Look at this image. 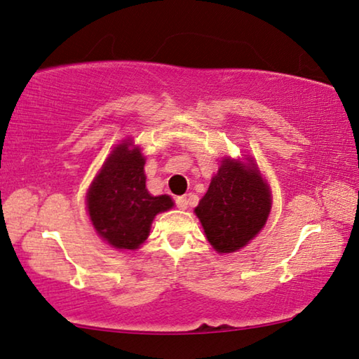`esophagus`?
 <instances>
[{
	"mask_svg": "<svg viewBox=\"0 0 359 359\" xmlns=\"http://www.w3.org/2000/svg\"><path fill=\"white\" fill-rule=\"evenodd\" d=\"M175 204H177V208H179V209L185 210L187 208H189V198H187V196H179V198H175Z\"/></svg>",
	"mask_w": 359,
	"mask_h": 359,
	"instance_id": "esophagus-1",
	"label": "esophagus"
}]
</instances>
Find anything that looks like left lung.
Segmentation results:
<instances>
[{"mask_svg": "<svg viewBox=\"0 0 359 359\" xmlns=\"http://www.w3.org/2000/svg\"><path fill=\"white\" fill-rule=\"evenodd\" d=\"M225 158L195 208L208 241L219 254H230L264 229L271 209L266 182L251 158Z\"/></svg>", "mask_w": 359, "mask_h": 359, "instance_id": "left-lung-1", "label": "left lung"}]
</instances>
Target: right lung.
I'll list each match as a JSON object with an SVG mask.
<instances>
[{
    "mask_svg": "<svg viewBox=\"0 0 359 359\" xmlns=\"http://www.w3.org/2000/svg\"><path fill=\"white\" fill-rule=\"evenodd\" d=\"M145 156L123 140L90 184L86 204L90 222L111 248L134 251L150 235L155 215L174 206L168 195L153 196L145 187Z\"/></svg>",
    "mask_w": 359,
    "mask_h": 359,
    "instance_id": "right-lung-1",
    "label": "right lung"
}]
</instances>
